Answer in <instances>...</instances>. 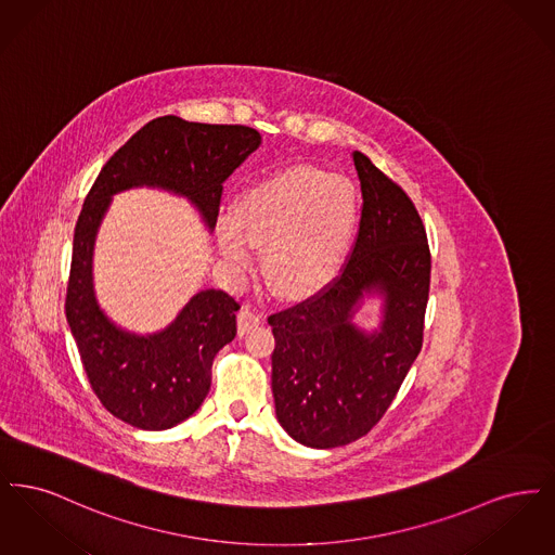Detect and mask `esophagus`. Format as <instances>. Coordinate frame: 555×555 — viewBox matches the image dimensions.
Segmentation results:
<instances>
[{
	"label": "esophagus",
	"instance_id": "esophagus-1",
	"mask_svg": "<svg viewBox=\"0 0 555 555\" xmlns=\"http://www.w3.org/2000/svg\"><path fill=\"white\" fill-rule=\"evenodd\" d=\"M262 324V318L258 317L256 312H251L249 308H241L237 312V331L238 335H245L254 328H258Z\"/></svg>",
	"mask_w": 555,
	"mask_h": 555
}]
</instances>
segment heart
Instances as JSON below:
<instances>
[{"label":"heart","instance_id":"b5f03b06","mask_svg":"<svg viewBox=\"0 0 555 555\" xmlns=\"http://www.w3.org/2000/svg\"><path fill=\"white\" fill-rule=\"evenodd\" d=\"M358 224L351 185L317 168H291L247 189L235 214L218 222V245L235 268L264 247L266 279L289 295H308L344 264Z\"/></svg>","mask_w":555,"mask_h":555}]
</instances>
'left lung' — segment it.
Here are the masks:
<instances>
[{
    "mask_svg": "<svg viewBox=\"0 0 555 555\" xmlns=\"http://www.w3.org/2000/svg\"><path fill=\"white\" fill-rule=\"evenodd\" d=\"M362 216L341 272L308 299L274 312L276 418L308 448L347 446L385 416L423 347L430 249L408 193L353 152ZM386 297L382 328L350 324L364 292Z\"/></svg>",
    "mask_w": 555,
    "mask_h": 555,
    "instance_id": "left-lung-1",
    "label": "left lung"
}]
</instances>
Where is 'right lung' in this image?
<instances>
[{
    "label": "right lung",
    "instance_id": "obj_1",
    "mask_svg": "<svg viewBox=\"0 0 555 555\" xmlns=\"http://www.w3.org/2000/svg\"><path fill=\"white\" fill-rule=\"evenodd\" d=\"M260 141L251 127L162 116L107 159L85 197L73 241L66 318L93 393L122 423L162 430L189 418L210 391L214 356L237 335L241 306L224 291H202L158 335L137 337L116 328L91 285L93 241L109 197L131 186L170 189L186 195L214 229L222 183Z\"/></svg>",
    "mask_w": 555,
    "mask_h": 555
}]
</instances>
